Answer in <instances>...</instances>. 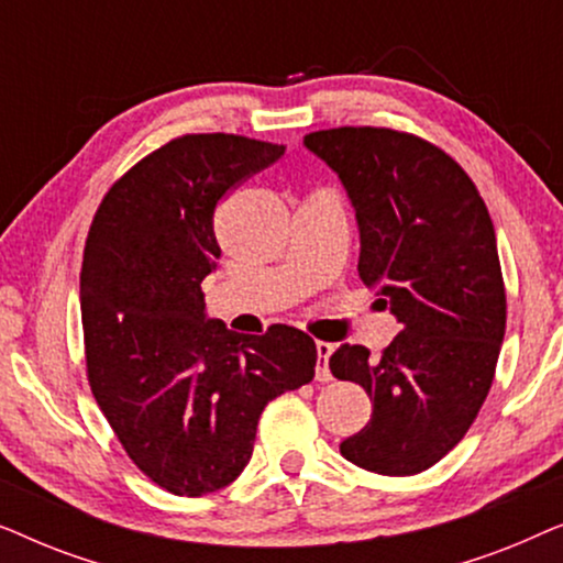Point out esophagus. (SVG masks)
Listing matches in <instances>:
<instances>
[{
    "label": "esophagus",
    "instance_id": "1",
    "mask_svg": "<svg viewBox=\"0 0 563 563\" xmlns=\"http://www.w3.org/2000/svg\"><path fill=\"white\" fill-rule=\"evenodd\" d=\"M314 349H318V382H330L328 361H330V356H333V343L318 341V345H314Z\"/></svg>",
    "mask_w": 563,
    "mask_h": 563
}]
</instances>
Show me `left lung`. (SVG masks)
<instances>
[{
	"mask_svg": "<svg viewBox=\"0 0 563 563\" xmlns=\"http://www.w3.org/2000/svg\"><path fill=\"white\" fill-rule=\"evenodd\" d=\"M341 179L358 225V276L399 330L382 358L343 343L338 379L356 382L374 415L341 453L384 476L420 474L466 435L505 338V287L487 205L451 156L387 128L305 135Z\"/></svg>",
	"mask_w": 563,
	"mask_h": 563,
	"instance_id": "1",
	"label": "left lung"
}]
</instances>
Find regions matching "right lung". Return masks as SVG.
<instances>
[{
  "label": "right lung",
  "mask_w": 563,
  "mask_h": 563,
  "mask_svg": "<svg viewBox=\"0 0 563 563\" xmlns=\"http://www.w3.org/2000/svg\"><path fill=\"white\" fill-rule=\"evenodd\" d=\"M284 145L184 135L135 164L99 205L81 266L89 384L137 468L179 497L228 487L251 461L258 418L312 382L310 335H245L207 314L218 268L214 207Z\"/></svg>",
  "instance_id": "right-lung-1"
}]
</instances>
